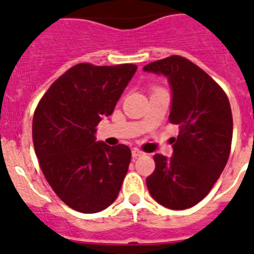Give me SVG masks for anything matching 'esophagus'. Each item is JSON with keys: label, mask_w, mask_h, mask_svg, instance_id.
<instances>
[{"label": "esophagus", "mask_w": 254, "mask_h": 254, "mask_svg": "<svg viewBox=\"0 0 254 254\" xmlns=\"http://www.w3.org/2000/svg\"><path fill=\"white\" fill-rule=\"evenodd\" d=\"M144 152H142L140 150H138V148H133L131 150V156L133 157H139V156H143Z\"/></svg>", "instance_id": "esophagus-1"}]
</instances>
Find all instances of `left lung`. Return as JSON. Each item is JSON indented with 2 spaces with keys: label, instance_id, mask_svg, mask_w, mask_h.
<instances>
[{
  "label": "left lung",
  "instance_id": "obj_1",
  "mask_svg": "<svg viewBox=\"0 0 254 254\" xmlns=\"http://www.w3.org/2000/svg\"><path fill=\"white\" fill-rule=\"evenodd\" d=\"M144 72L163 74L172 91L169 120L180 127L173 155L156 153L147 177L151 196L165 208L182 210L201 201L229 160L232 115L225 91L189 59L173 55L152 62Z\"/></svg>",
  "mask_w": 254,
  "mask_h": 254
}]
</instances>
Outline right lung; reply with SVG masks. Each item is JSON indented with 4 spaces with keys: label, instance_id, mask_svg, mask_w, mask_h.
I'll return each instance as SVG.
<instances>
[{
    "label": "right lung",
    "instance_id": "add662e5",
    "mask_svg": "<svg viewBox=\"0 0 254 254\" xmlns=\"http://www.w3.org/2000/svg\"><path fill=\"white\" fill-rule=\"evenodd\" d=\"M137 65H74L38 103L32 135L45 178L69 208L97 213L116 200L130 148L97 142V125L112 115Z\"/></svg>",
    "mask_w": 254,
    "mask_h": 254
}]
</instances>
